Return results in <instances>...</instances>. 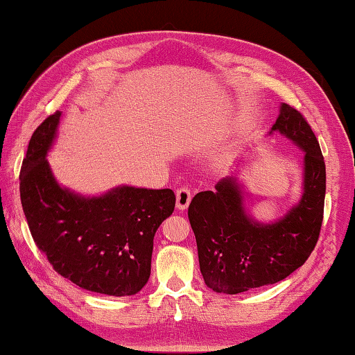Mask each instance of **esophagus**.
Segmentation results:
<instances>
[{
	"mask_svg": "<svg viewBox=\"0 0 355 355\" xmlns=\"http://www.w3.org/2000/svg\"><path fill=\"white\" fill-rule=\"evenodd\" d=\"M191 199H192L191 191L188 188H180L177 191V208L182 209V211H183V209L189 207Z\"/></svg>",
	"mask_w": 355,
	"mask_h": 355,
	"instance_id": "esophagus-1",
	"label": "esophagus"
}]
</instances>
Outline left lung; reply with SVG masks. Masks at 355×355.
I'll use <instances>...</instances> for the list:
<instances>
[{"mask_svg": "<svg viewBox=\"0 0 355 355\" xmlns=\"http://www.w3.org/2000/svg\"><path fill=\"white\" fill-rule=\"evenodd\" d=\"M280 133L304 152L300 199L272 222L257 220L245 203L236 173L219 180L214 191L192 199L188 218L196 235L200 272L216 293L238 294L284 280L313 252L320 236L326 164L307 120L282 103L269 135Z\"/></svg>", "mask_w": 355, "mask_h": 355, "instance_id": "1", "label": "left lung"}]
</instances>
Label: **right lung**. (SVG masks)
<instances>
[{
  "instance_id": "add662e5",
  "label": "right lung",
  "mask_w": 355,
  "mask_h": 355,
  "mask_svg": "<svg viewBox=\"0 0 355 355\" xmlns=\"http://www.w3.org/2000/svg\"><path fill=\"white\" fill-rule=\"evenodd\" d=\"M62 112L46 117L29 141L20 199L37 248L55 271L83 290L133 296L150 277L153 238L175 208L172 189L120 184L83 196L59 184L46 156Z\"/></svg>"
}]
</instances>
